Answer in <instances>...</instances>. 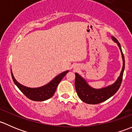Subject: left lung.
Segmentation results:
<instances>
[{
	"label": "left lung",
	"instance_id": "1",
	"mask_svg": "<svg viewBox=\"0 0 132 132\" xmlns=\"http://www.w3.org/2000/svg\"><path fill=\"white\" fill-rule=\"evenodd\" d=\"M111 38L114 42L118 44L121 53L123 62V68H122V71L120 75L113 84L102 89H94L91 87L87 83L86 80L82 78L80 75H79V74L75 73V86L76 91L80 99L82 102L88 103V104H98V103L105 102L110 97L112 96L118 91L121 84L124 70H125V57H124V55L122 52L121 46L119 41L114 36H111Z\"/></svg>",
	"mask_w": 132,
	"mask_h": 132
}]
</instances>
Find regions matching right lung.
<instances>
[{
    "label": "right lung",
    "mask_w": 132,
    "mask_h": 132,
    "mask_svg": "<svg viewBox=\"0 0 132 132\" xmlns=\"http://www.w3.org/2000/svg\"><path fill=\"white\" fill-rule=\"evenodd\" d=\"M68 70H67V71H65L59 74L47 84L45 85L42 87H37V88H30V87H25L23 85L20 84L16 80L13 73H12V71H11V77L14 84L18 87V89L23 93L24 95L31 100L42 102V101L46 100L53 96L56 91L57 87L59 82L66 75V73H68Z\"/></svg>",
    "instance_id": "add662e5"
}]
</instances>
